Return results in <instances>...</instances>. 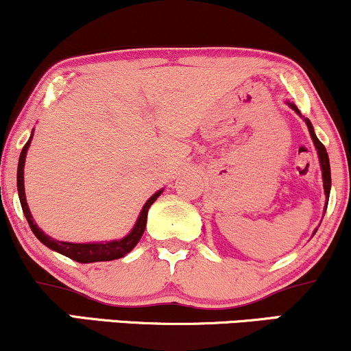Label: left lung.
Here are the masks:
<instances>
[{
  "label": "left lung",
  "instance_id": "1",
  "mask_svg": "<svg viewBox=\"0 0 351 351\" xmlns=\"http://www.w3.org/2000/svg\"><path fill=\"white\" fill-rule=\"evenodd\" d=\"M287 106L291 107L292 110L295 112V114H299V115L302 117L300 110H299V108H297L295 104L287 102ZM302 119H304V122L307 123L308 134H310V136H312L313 145H315V150H317V155H318V162H320L322 180H324V191H325V198H327V201H325V208H324V211H327L328 196H330V188H332V175H330V160H328V153H327V150H325V147H324V145H322L320 140L317 138V135H315V132H313V127H312V123H310V120H308V119H305V117H302ZM313 234H315V231H313Z\"/></svg>",
  "mask_w": 351,
  "mask_h": 351
}]
</instances>
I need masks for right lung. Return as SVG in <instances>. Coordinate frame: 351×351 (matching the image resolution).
<instances>
[{"label":"right lung","mask_w":351,"mask_h":351,"mask_svg":"<svg viewBox=\"0 0 351 351\" xmlns=\"http://www.w3.org/2000/svg\"><path fill=\"white\" fill-rule=\"evenodd\" d=\"M34 130L31 132L29 140L23 147L21 155H19V163H18V195L19 201H21V208L24 216H26L27 223H29L31 231L34 232V236L38 237L39 241L44 245L52 249V251L62 254V256L69 257L72 261H77L80 264H88V263H102V261H115L120 259V257L127 256L132 249L138 244V241L142 239L145 228H147V216L148 209L153 203H155L156 198L163 193V189H158L156 193H153L150 198L147 199V203L143 204L142 211H140L138 219H136L135 226L132 228V231L128 232L127 236H123L122 239H114V241H104V243H67V241H58L54 237L47 236L46 232L41 231V228L36 224L33 215H31L29 206H27L26 201V193H24V163H26V155L27 148H29L31 140H33Z\"/></svg>","instance_id":"right-lung-1"}]
</instances>
